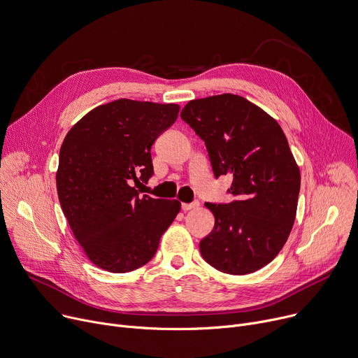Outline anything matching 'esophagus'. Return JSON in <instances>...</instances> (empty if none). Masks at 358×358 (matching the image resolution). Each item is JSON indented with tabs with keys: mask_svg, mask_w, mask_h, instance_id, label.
<instances>
[{
	"mask_svg": "<svg viewBox=\"0 0 358 358\" xmlns=\"http://www.w3.org/2000/svg\"><path fill=\"white\" fill-rule=\"evenodd\" d=\"M199 206H200V203H199V201H194V203H184V204L181 206V208H182V211H189V210H194V208H199Z\"/></svg>",
	"mask_w": 358,
	"mask_h": 358,
	"instance_id": "34e87169",
	"label": "esophagus"
}]
</instances>
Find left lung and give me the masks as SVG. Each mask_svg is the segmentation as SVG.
Instances as JSON below:
<instances>
[{
	"instance_id": "8db88e82",
	"label": "left lung",
	"mask_w": 358,
	"mask_h": 358,
	"mask_svg": "<svg viewBox=\"0 0 358 358\" xmlns=\"http://www.w3.org/2000/svg\"><path fill=\"white\" fill-rule=\"evenodd\" d=\"M181 118L206 143L215 177H233L229 204L206 207L214 230L200 241L206 262L243 275L263 268L284 247L297 214L300 169L278 122L234 94L192 100Z\"/></svg>"
}]
</instances>
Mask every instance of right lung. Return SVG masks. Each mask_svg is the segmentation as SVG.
<instances>
[{"mask_svg":"<svg viewBox=\"0 0 358 358\" xmlns=\"http://www.w3.org/2000/svg\"><path fill=\"white\" fill-rule=\"evenodd\" d=\"M178 111L177 104L121 99L87 113L64 138L58 200L96 267L110 273L143 267L180 213V201L141 197L133 185L152 176L151 147Z\"/></svg>","mask_w":358,"mask_h":358,"instance_id":"1","label":"right lung"}]
</instances>
